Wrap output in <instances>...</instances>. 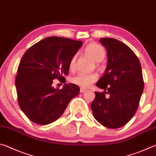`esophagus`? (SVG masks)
Segmentation results:
<instances>
[{
  "instance_id": "obj_1",
  "label": "esophagus",
  "mask_w": 156,
  "mask_h": 156,
  "mask_svg": "<svg viewBox=\"0 0 156 156\" xmlns=\"http://www.w3.org/2000/svg\"><path fill=\"white\" fill-rule=\"evenodd\" d=\"M80 93H84V92H86L87 90H86V89H83V88H80Z\"/></svg>"
}]
</instances>
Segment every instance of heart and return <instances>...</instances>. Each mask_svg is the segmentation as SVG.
Here are the masks:
<instances>
[{
	"mask_svg": "<svg viewBox=\"0 0 156 156\" xmlns=\"http://www.w3.org/2000/svg\"><path fill=\"white\" fill-rule=\"evenodd\" d=\"M84 53L95 62H100L105 58L106 52L105 49L99 44L92 43L89 44L84 49ZM76 56H73L69 62V69L74 70L76 67ZM98 80L96 73L87 74L84 73H79L71 79L72 83L83 88H88Z\"/></svg>",
	"mask_w": 156,
	"mask_h": 156,
	"instance_id": "1",
	"label": "heart"
}]
</instances>
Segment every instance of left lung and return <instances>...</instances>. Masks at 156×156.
Returning a JSON list of instances; mask_svg holds the SVG:
<instances>
[{"instance_id": "left-lung-1", "label": "left lung", "mask_w": 156, "mask_h": 156, "mask_svg": "<svg viewBox=\"0 0 156 156\" xmlns=\"http://www.w3.org/2000/svg\"><path fill=\"white\" fill-rule=\"evenodd\" d=\"M100 42L107 49V66L97 87L104 92H95L91 108L98 122L109 129L126 125L135 114L144 89L139 59L129 47L112 38ZM110 94L106 99L105 94Z\"/></svg>"}]
</instances>
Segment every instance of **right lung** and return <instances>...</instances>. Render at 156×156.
<instances>
[{
  "label": "right lung",
  "instance_id": "right-lung-1",
  "mask_svg": "<svg viewBox=\"0 0 156 156\" xmlns=\"http://www.w3.org/2000/svg\"><path fill=\"white\" fill-rule=\"evenodd\" d=\"M82 44L80 41L51 36L34 44L23 55L15 85L18 105L33 122L45 125L56 121L78 95L80 88L75 84H65L59 89L52 83L55 78L65 83L70 60Z\"/></svg>",
  "mask_w": 156,
  "mask_h": 156
}]
</instances>
